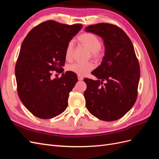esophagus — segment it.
Returning <instances> with one entry per match:
<instances>
[{
    "label": "esophagus",
    "instance_id": "34e87169",
    "mask_svg": "<svg viewBox=\"0 0 159 159\" xmlns=\"http://www.w3.org/2000/svg\"><path fill=\"white\" fill-rule=\"evenodd\" d=\"M78 80H83L84 78L82 76H80V75H78Z\"/></svg>",
    "mask_w": 159,
    "mask_h": 159
}]
</instances>
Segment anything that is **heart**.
<instances>
[{"mask_svg": "<svg viewBox=\"0 0 159 159\" xmlns=\"http://www.w3.org/2000/svg\"><path fill=\"white\" fill-rule=\"evenodd\" d=\"M80 44L84 47L90 53V57L95 60H99L103 55L102 48V42L100 38L95 34L87 32L84 33L78 37ZM74 42L70 41L66 48L65 57L67 60H71L73 56ZM93 68V64L91 62L86 64L74 63L67 67L68 71H70L77 75L83 76L87 74L89 71Z\"/></svg>", "mask_w": 159, "mask_h": 159, "instance_id": "1", "label": "heart"}]
</instances>
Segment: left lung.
<instances>
[{
    "instance_id": "obj_1",
    "label": "left lung",
    "mask_w": 159,
    "mask_h": 159,
    "mask_svg": "<svg viewBox=\"0 0 159 159\" xmlns=\"http://www.w3.org/2000/svg\"><path fill=\"white\" fill-rule=\"evenodd\" d=\"M103 38L105 54L102 64L85 78V105L93 116L105 121L123 117L132 108L138 95L140 66L132 42L121 28L99 23L85 28Z\"/></svg>"
}]
</instances>
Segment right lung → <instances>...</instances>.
Here are the masks:
<instances>
[{"mask_svg": "<svg viewBox=\"0 0 159 159\" xmlns=\"http://www.w3.org/2000/svg\"><path fill=\"white\" fill-rule=\"evenodd\" d=\"M81 28L48 20L32 28L22 42L15 66L17 92L36 117L53 118L68 107L77 75L69 71L53 79L52 74L63 72L66 46Z\"/></svg>", "mask_w": 159, "mask_h": 159, "instance_id": "obj_1", "label": "right lung"}]
</instances>
